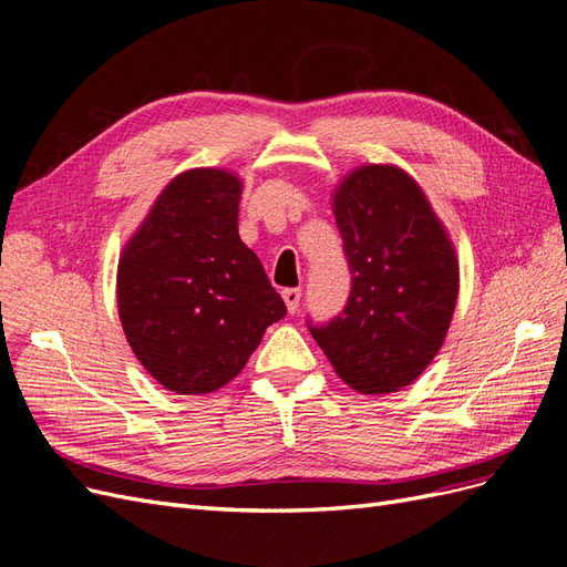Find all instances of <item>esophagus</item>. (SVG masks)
Returning <instances> with one entry per match:
<instances>
[{
	"label": "esophagus",
	"mask_w": 567,
	"mask_h": 567,
	"mask_svg": "<svg viewBox=\"0 0 567 567\" xmlns=\"http://www.w3.org/2000/svg\"><path fill=\"white\" fill-rule=\"evenodd\" d=\"M281 296H284V302H286V307H288V312H290V315H296V312H298V307H300L302 290H300V288H286Z\"/></svg>",
	"instance_id": "esophagus-1"
}]
</instances>
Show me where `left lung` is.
Wrapping results in <instances>:
<instances>
[{
    "instance_id": "8db88e82",
    "label": "left lung",
    "mask_w": 567,
    "mask_h": 567,
    "mask_svg": "<svg viewBox=\"0 0 567 567\" xmlns=\"http://www.w3.org/2000/svg\"><path fill=\"white\" fill-rule=\"evenodd\" d=\"M350 296L307 329L359 392L414 383L447 336L458 293L456 255L419 184L390 165L359 167L333 198Z\"/></svg>"
}]
</instances>
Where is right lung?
Here are the masks:
<instances>
[{
	"mask_svg": "<svg viewBox=\"0 0 567 567\" xmlns=\"http://www.w3.org/2000/svg\"><path fill=\"white\" fill-rule=\"evenodd\" d=\"M241 182L188 169L158 196L117 265V312L144 369L177 394L241 373L286 302L238 236Z\"/></svg>",
	"mask_w": 567,
	"mask_h": 567,
	"instance_id": "add662e5",
	"label": "right lung"
}]
</instances>
